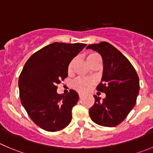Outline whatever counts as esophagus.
<instances>
[{
  "label": "esophagus",
  "mask_w": 153,
  "mask_h": 153,
  "mask_svg": "<svg viewBox=\"0 0 153 153\" xmlns=\"http://www.w3.org/2000/svg\"><path fill=\"white\" fill-rule=\"evenodd\" d=\"M84 97V95L83 94H79V98L80 99H82V98Z\"/></svg>",
  "instance_id": "esophagus-1"
}]
</instances>
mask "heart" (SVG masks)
Returning <instances> with one entry per match:
<instances>
[{"instance_id":"heart-1","label":"heart","mask_w":153,"mask_h":153,"mask_svg":"<svg viewBox=\"0 0 153 153\" xmlns=\"http://www.w3.org/2000/svg\"><path fill=\"white\" fill-rule=\"evenodd\" d=\"M101 59L100 56L98 55L96 53H91L88 54L86 56V60L88 62V63L91 64V62H94V61L97 60V59ZM75 63V59H72L70 63L68 64V73H71L73 70L74 65ZM74 87L76 88L78 91H81V92H86L88 90L91 88V87L93 85V81L89 79H86V78H81V79H78L76 81H74Z\"/></svg>"}]
</instances>
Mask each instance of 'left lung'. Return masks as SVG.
Here are the masks:
<instances>
[{"mask_svg": "<svg viewBox=\"0 0 153 153\" xmlns=\"http://www.w3.org/2000/svg\"><path fill=\"white\" fill-rule=\"evenodd\" d=\"M87 49L97 51L103 62V72L97 91L105 98L94 96L95 102L89 109L91 120L97 125L115 127L125 119L136 104L140 91L139 77L130 61L108 42L91 44Z\"/></svg>", "mask_w": 153, "mask_h": 153, "instance_id": "left-lung-1", "label": "left lung"}]
</instances>
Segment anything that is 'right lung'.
<instances>
[{"mask_svg":"<svg viewBox=\"0 0 153 153\" xmlns=\"http://www.w3.org/2000/svg\"><path fill=\"white\" fill-rule=\"evenodd\" d=\"M86 44L55 42L30 56L19 78L21 102L31 119L47 131H58L68 126L78 94L70 90L58 94L57 84L68 76V66Z\"/></svg>","mask_w":153,"mask_h":153,"instance_id":"add662e5","label":"right lung"}]
</instances>
